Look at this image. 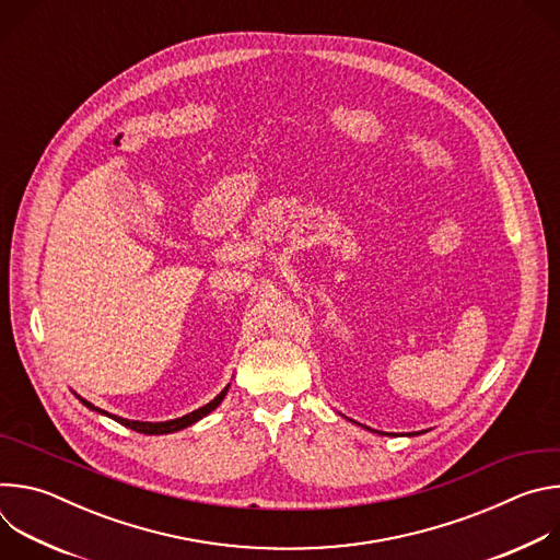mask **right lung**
<instances>
[{
    "label": "right lung",
    "instance_id": "right-lung-1",
    "mask_svg": "<svg viewBox=\"0 0 560 560\" xmlns=\"http://www.w3.org/2000/svg\"><path fill=\"white\" fill-rule=\"evenodd\" d=\"M225 392H228V387L221 392V394H217L212 401L208 404V406H203V408H199V410H195V412H190V415H186V417H182V419H173V421H164V423H143V421H128V419H121V417H110V419H115L117 423H121V425H126V428H130V430H135V432H141V434H168V432H177V430H184V428H188V425H192V423H197L199 419H203L206 415H210L221 401H223V396H225ZM82 404L86 406V408H91V410H97V412H102L100 408H95L93 404H89V401H84L82 398ZM102 415H106V412H102Z\"/></svg>",
    "mask_w": 560,
    "mask_h": 560
}]
</instances>
